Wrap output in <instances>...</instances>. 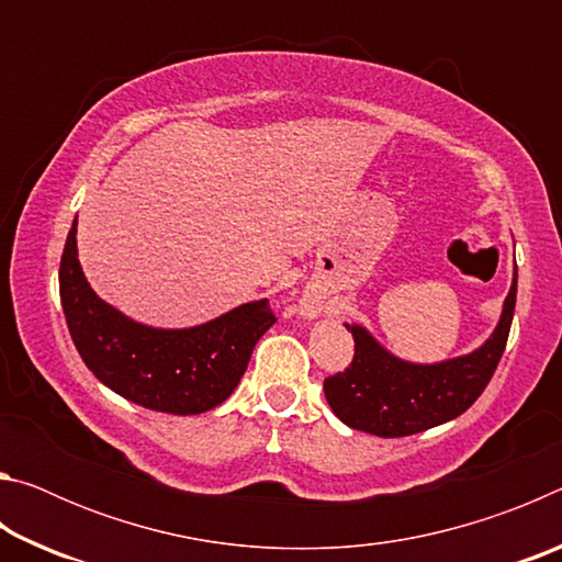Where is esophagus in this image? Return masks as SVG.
Listing matches in <instances>:
<instances>
[{
    "label": "esophagus",
    "instance_id": "esophagus-1",
    "mask_svg": "<svg viewBox=\"0 0 562 562\" xmlns=\"http://www.w3.org/2000/svg\"><path fill=\"white\" fill-rule=\"evenodd\" d=\"M307 312H312V310H310V307H307Z\"/></svg>",
    "mask_w": 562,
    "mask_h": 562
}]
</instances>
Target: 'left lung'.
<instances>
[{"label":"left lung","mask_w":562,"mask_h":562,"mask_svg":"<svg viewBox=\"0 0 562 562\" xmlns=\"http://www.w3.org/2000/svg\"><path fill=\"white\" fill-rule=\"evenodd\" d=\"M516 288L518 272H513L501 322L486 345L439 364H412L398 359L364 327L347 325L355 337V359L345 372L325 379L331 412L351 429L382 439L412 436L461 416L488 386L506 349L516 312Z\"/></svg>","instance_id":"1"}]
</instances>
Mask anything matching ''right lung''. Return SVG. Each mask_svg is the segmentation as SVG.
Segmentation results:
<instances>
[{"label":"right lung","mask_w":562,"mask_h":562,"mask_svg":"<svg viewBox=\"0 0 562 562\" xmlns=\"http://www.w3.org/2000/svg\"><path fill=\"white\" fill-rule=\"evenodd\" d=\"M71 339L93 376L128 402L166 414H203L235 392L258 339L274 325L268 300L188 329H156L121 315L83 278L76 221L59 265Z\"/></svg>","instance_id":"obj_1"}]
</instances>
